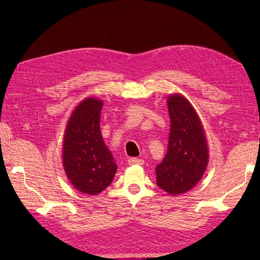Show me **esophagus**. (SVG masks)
Returning <instances> with one entry per match:
<instances>
[{"mask_svg":"<svg viewBox=\"0 0 260 260\" xmlns=\"http://www.w3.org/2000/svg\"><path fill=\"white\" fill-rule=\"evenodd\" d=\"M128 164L129 165H142V164H144V161H143L142 158L132 157L128 159Z\"/></svg>","mask_w":260,"mask_h":260,"instance_id":"esophagus-1","label":"esophagus"}]
</instances>
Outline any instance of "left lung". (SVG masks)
I'll use <instances>...</instances> for the list:
<instances>
[{
	"label": "left lung",
	"mask_w": 260,
	"mask_h": 260,
	"mask_svg": "<svg viewBox=\"0 0 260 260\" xmlns=\"http://www.w3.org/2000/svg\"><path fill=\"white\" fill-rule=\"evenodd\" d=\"M170 135L168 152L156 169V183L171 196L191 190L208 165L206 136L196 110L181 95L168 98Z\"/></svg>",
	"instance_id": "8db88e82"
}]
</instances>
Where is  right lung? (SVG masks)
Returning <instances> with one entry per match:
<instances>
[{
  "label": "right lung",
  "instance_id": "1",
  "mask_svg": "<svg viewBox=\"0 0 260 260\" xmlns=\"http://www.w3.org/2000/svg\"><path fill=\"white\" fill-rule=\"evenodd\" d=\"M102 108L98 99H85L70 116L63 140L66 174L77 190L90 196L106 189L117 171L102 137Z\"/></svg>",
  "mask_w": 260,
  "mask_h": 260
}]
</instances>
